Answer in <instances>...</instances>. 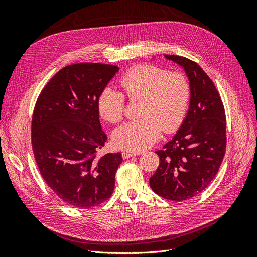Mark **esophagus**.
<instances>
[{
    "instance_id": "1",
    "label": "esophagus",
    "mask_w": 257,
    "mask_h": 257,
    "mask_svg": "<svg viewBox=\"0 0 257 257\" xmlns=\"http://www.w3.org/2000/svg\"><path fill=\"white\" fill-rule=\"evenodd\" d=\"M135 155H136V153H133V152H128V151L122 152L123 159H128V158H132V157H135Z\"/></svg>"
}]
</instances>
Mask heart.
Wrapping results in <instances>:
<instances>
[{
    "instance_id": "heart-1",
    "label": "heart",
    "mask_w": 257,
    "mask_h": 257,
    "mask_svg": "<svg viewBox=\"0 0 257 257\" xmlns=\"http://www.w3.org/2000/svg\"><path fill=\"white\" fill-rule=\"evenodd\" d=\"M124 95L141 100L139 120L124 123L113 132L112 141L120 149L141 152L158 141L161 132L172 133L180 127L190 103V84L186 77L155 65H138L122 76ZM125 99L121 92L107 87L99 93V115L110 123L122 120Z\"/></svg>"
}]
</instances>
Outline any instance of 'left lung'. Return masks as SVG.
<instances>
[{
    "label": "left lung",
    "mask_w": 257,
    "mask_h": 257,
    "mask_svg": "<svg viewBox=\"0 0 257 257\" xmlns=\"http://www.w3.org/2000/svg\"><path fill=\"white\" fill-rule=\"evenodd\" d=\"M180 65L190 82L188 113L176 135L155 151L160 158L150 186L165 199L196 196L213 180L226 149V118L219 92L197 63L180 56H164Z\"/></svg>",
    "instance_id": "left-lung-1"
}]
</instances>
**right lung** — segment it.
Returning <instances> with one entry per match:
<instances>
[{
  "label": "right lung",
  "instance_id": "right-lung-1",
  "mask_svg": "<svg viewBox=\"0 0 257 257\" xmlns=\"http://www.w3.org/2000/svg\"><path fill=\"white\" fill-rule=\"evenodd\" d=\"M115 65L78 63L59 71L41 92L32 118V147L44 180L69 206L88 209L109 198L120 152L96 158L107 136L97 98Z\"/></svg>",
  "mask_w": 257,
  "mask_h": 257
}]
</instances>
